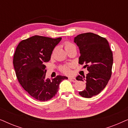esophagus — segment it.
<instances>
[{
	"label": "esophagus",
	"instance_id": "obj_1",
	"mask_svg": "<svg viewBox=\"0 0 128 128\" xmlns=\"http://www.w3.org/2000/svg\"><path fill=\"white\" fill-rule=\"evenodd\" d=\"M69 79L71 81H72L73 82H76V79L74 78H73V77H69Z\"/></svg>",
	"mask_w": 128,
	"mask_h": 128
}]
</instances>
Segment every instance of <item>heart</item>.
<instances>
[{
	"instance_id": "heart-1",
	"label": "heart",
	"mask_w": 128,
	"mask_h": 128,
	"mask_svg": "<svg viewBox=\"0 0 128 128\" xmlns=\"http://www.w3.org/2000/svg\"><path fill=\"white\" fill-rule=\"evenodd\" d=\"M64 46L66 51H68V50H70L72 48H76L75 45L73 44L70 42V41H66L64 43ZM70 65H69V64H68V65H64L61 66L60 69L63 73L68 74V73H70Z\"/></svg>"
}]
</instances>
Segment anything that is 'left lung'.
<instances>
[{
  "label": "left lung",
  "mask_w": 128,
  "mask_h": 128,
  "mask_svg": "<svg viewBox=\"0 0 128 128\" xmlns=\"http://www.w3.org/2000/svg\"><path fill=\"white\" fill-rule=\"evenodd\" d=\"M80 52L78 64H84L88 73L78 75L77 80L86 82L84 90L78 92L82 97L91 98L98 94L107 84L112 74V52L106 38L92 32L83 33L74 38Z\"/></svg>",
  "instance_id": "1"
}]
</instances>
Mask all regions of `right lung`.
Segmentation results:
<instances>
[{
	"label": "right lung",
	"mask_w": 128,
	"mask_h": 128,
	"mask_svg": "<svg viewBox=\"0 0 128 128\" xmlns=\"http://www.w3.org/2000/svg\"><path fill=\"white\" fill-rule=\"evenodd\" d=\"M61 39L32 36L21 41L14 54L13 65L18 82L31 97L40 101L52 98L60 82L68 79L60 75L52 80L45 78V63L50 61L54 48Z\"/></svg>",
	"instance_id": "obj_1"
}]
</instances>
